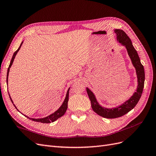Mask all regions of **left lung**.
<instances>
[{"mask_svg": "<svg viewBox=\"0 0 156 156\" xmlns=\"http://www.w3.org/2000/svg\"><path fill=\"white\" fill-rule=\"evenodd\" d=\"M115 32L116 34L117 40L126 47L127 53H128L131 60L132 64L136 69L138 79V86L136 92H135L133 95L128 100L124 102L122 105L112 108H107L100 106L97 101L96 98L93 92L87 88V91L90 100L91 101V106L93 111L97 113L98 115L106 118V119H116V118L120 117L126 115L131 109H133L135 105L137 104L141 95H142L145 79L144 67L140 62L137 52L132 45L130 38L126 34V32L122 30L115 29Z\"/></svg>", "mask_w": 156, "mask_h": 156, "instance_id": "obj_1", "label": "left lung"}]
</instances>
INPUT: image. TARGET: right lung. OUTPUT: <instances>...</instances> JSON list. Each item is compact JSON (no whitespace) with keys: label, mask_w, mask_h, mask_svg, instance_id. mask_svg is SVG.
<instances>
[{"label":"right lung","mask_w":156,"mask_h":156,"mask_svg":"<svg viewBox=\"0 0 156 156\" xmlns=\"http://www.w3.org/2000/svg\"><path fill=\"white\" fill-rule=\"evenodd\" d=\"M23 41H22V43L21 44V45H20V48H19L15 52V53H13V56H12V60H11L10 64V65H9V67H8V72H7V77H6V82H7V83H8V74H9V72H10V68L11 66H12V65L13 62V60H14V58H15L16 55H17V52L19 51V50H20V48H21V45H22V44H23ZM69 88L68 89V92H67L66 96V98H65V100H64V102H63V103H62V105L60 106V107L58 108V109L57 111H55L54 113H53V114H51V115H50L49 116H47V117H45V118H43V119H32V118H29V117H28V116H25V115H24V116H25L26 117H27L28 119H30L31 120L35 121V122H41V123H47V124H48V123H51V122H55V120H56L58 119H59L60 117L62 116L65 114L66 111V110H67V108H68V100H69ZM9 96H10V94H9ZM10 100H11L12 102L13 103L11 98H10ZM13 105H14V107H15L16 108V107L15 106V105L13 104ZM17 110H18L17 108Z\"/></svg>","instance_id":"obj_1"}]
</instances>
